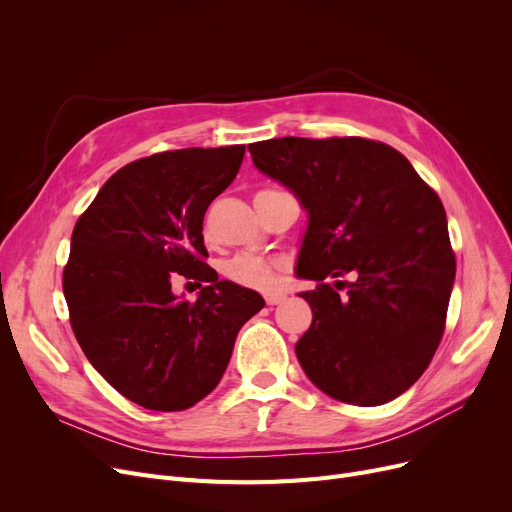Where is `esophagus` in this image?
I'll use <instances>...</instances> for the list:
<instances>
[{
	"mask_svg": "<svg viewBox=\"0 0 512 512\" xmlns=\"http://www.w3.org/2000/svg\"><path fill=\"white\" fill-rule=\"evenodd\" d=\"M286 301V294L282 292H272V294H265V303L267 305H280Z\"/></svg>",
	"mask_w": 512,
	"mask_h": 512,
	"instance_id": "esophagus-1",
	"label": "esophagus"
}]
</instances>
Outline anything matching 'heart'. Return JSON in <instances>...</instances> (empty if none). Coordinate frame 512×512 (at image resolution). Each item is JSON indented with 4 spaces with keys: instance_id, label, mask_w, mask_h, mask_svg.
<instances>
[{
    "instance_id": "1",
    "label": "heart",
    "mask_w": 512,
    "mask_h": 512,
    "mask_svg": "<svg viewBox=\"0 0 512 512\" xmlns=\"http://www.w3.org/2000/svg\"><path fill=\"white\" fill-rule=\"evenodd\" d=\"M278 270L280 265L276 261L263 259L253 253H238L222 265V272L228 280L257 290L272 288L278 280Z\"/></svg>"
}]
</instances>
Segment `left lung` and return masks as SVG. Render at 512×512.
Masks as SVG:
<instances>
[{"instance_id": "8db88e82", "label": "left lung", "mask_w": 512, "mask_h": 512, "mask_svg": "<svg viewBox=\"0 0 512 512\" xmlns=\"http://www.w3.org/2000/svg\"><path fill=\"white\" fill-rule=\"evenodd\" d=\"M259 172L309 213L297 276L309 330L294 344L307 378L348 405L409 390L444 334L456 274L440 197L390 145L361 137H284L249 145ZM351 273L344 298L325 282Z\"/></svg>"}]
</instances>
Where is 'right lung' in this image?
<instances>
[{"label": "right lung", "instance_id": "right-lung-1", "mask_svg": "<svg viewBox=\"0 0 512 512\" xmlns=\"http://www.w3.org/2000/svg\"><path fill=\"white\" fill-rule=\"evenodd\" d=\"M245 145L178 149L132 161L80 215L64 267L74 336L122 396L184 411L220 384L238 330L265 301L205 263L203 215L236 178ZM176 275L205 281L191 304Z\"/></svg>", "mask_w": 512, "mask_h": 512}]
</instances>
